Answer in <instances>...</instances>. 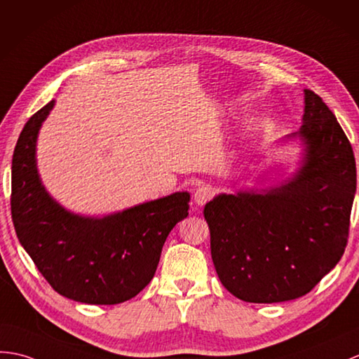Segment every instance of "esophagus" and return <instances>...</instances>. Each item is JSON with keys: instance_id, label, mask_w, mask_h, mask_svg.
Segmentation results:
<instances>
[{"instance_id": "obj_1", "label": "esophagus", "mask_w": 359, "mask_h": 359, "mask_svg": "<svg viewBox=\"0 0 359 359\" xmlns=\"http://www.w3.org/2000/svg\"><path fill=\"white\" fill-rule=\"evenodd\" d=\"M214 196H215V189L212 187H200L194 193V202L200 206H203L206 202H210Z\"/></svg>"}]
</instances>
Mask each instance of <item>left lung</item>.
<instances>
[{"label":"left lung","mask_w":359,"mask_h":359,"mask_svg":"<svg viewBox=\"0 0 359 359\" xmlns=\"http://www.w3.org/2000/svg\"><path fill=\"white\" fill-rule=\"evenodd\" d=\"M306 159L285 185L220 194L205 205L222 285L248 303L303 297L335 268L347 246L356 191L352 145L335 114L304 90Z\"/></svg>","instance_id":"obj_1"}]
</instances>
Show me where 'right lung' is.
I'll return each instance as SVG.
<instances>
[{"label":"right lung","mask_w":359,"mask_h":359,"mask_svg":"<svg viewBox=\"0 0 359 359\" xmlns=\"http://www.w3.org/2000/svg\"><path fill=\"white\" fill-rule=\"evenodd\" d=\"M50 101L24 125L12 159V220L20 243L57 294L87 304L136 297L157 269L166 237L188 215L189 194L137 205L104 219L65 211L47 194L35 147Z\"/></svg>","instance_id":"add662e5"}]
</instances>
